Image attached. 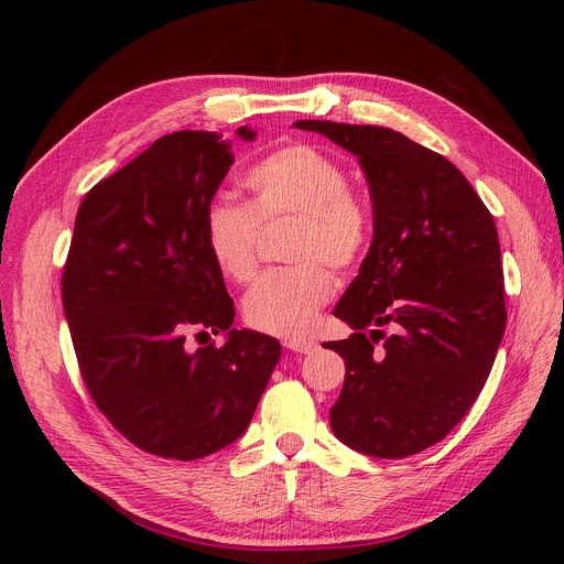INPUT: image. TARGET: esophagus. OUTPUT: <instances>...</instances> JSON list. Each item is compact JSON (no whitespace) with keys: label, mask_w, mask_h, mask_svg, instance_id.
Segmentation results:
<instances>
[{"label":"esophagus","mask_w":564,"mask_h":564,"mask_svg":"<svg viewBox=\"0 0 564 564\" xmlns=\"http://www.w3.org/2000/svg\"><path fill=\"white\" fill-rule=\"evenodd\" d=\"M284 348L305 355V352H313L317 348V344H315V340H311V338H286L284 340Z\"/></svg>","instance_id":"esophagus-1"}]
</instances>
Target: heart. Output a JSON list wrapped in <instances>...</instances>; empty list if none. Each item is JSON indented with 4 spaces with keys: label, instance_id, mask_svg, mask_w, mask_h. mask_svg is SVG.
Returning a JSON list of instances; mask_svg holds the SVG:
<instances>
[{
    "label": "heart",
    "instance_id": "obj_1",
    "mask_svg": "<svg viewBox=\"0 0 564 564\" xmlns=\"http://www.w3.org/2000/svg\"><path fill=\"white\" fill-rule=\"evenodd\" d=\"M247 202L216 199L204 230L216 268L235 284L259 270L261 226L294 218L286 256L292 265L275 268L245 299V319L256 332L301 338L313 329L322 305L332 299L334 270H350L369 245L371 216L350 191V174L329 152L289 143L268 152L245 176Z\"/></svg>",
    "mask_w": 564,
    "mask_h": 564
}]
</instances>
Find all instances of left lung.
I'll return each mask as SVG.
<instances>
[{"label":"left lung","instance_id":"left-lung-1","mask_svg":"<svg viewBox=\"0 0 564 564\" xmlns=\"http://www.w3.org/2000/svg\"><path fill=\"white\" fill-rule=\"evenodd\" d=\"M294 127L357 155L373 209L369 253L334 308L355 334L322 344L346 362L332 431L369 456L419 454L468 414L503 338L497 226L447 158L400 131L327 119Z\"/></svg>","mask_w":564,"mask_h":564}]
</instances>
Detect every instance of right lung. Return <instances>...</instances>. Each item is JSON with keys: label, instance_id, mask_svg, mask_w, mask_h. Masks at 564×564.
<instances>
[{"label": "right lung", "instance_id": "1", "mask_svg": "<svg viewBox=\"0 0 564 564\" xmlns=\"http://www.w3.org/2000/svg\"><path fill=\"white\" fill-rule=\"evenodd\" d=\"M230 164L218 133H169L77 209L61 292L79 373L106 419L152 456L228 447L282 352L278 338L232 329L235 303L207 249L204 218ZM209 330L227 344L195 351L189 336Z\"/></svg>", "mask_w": 564, "mask_h": 564}]
</instances>
